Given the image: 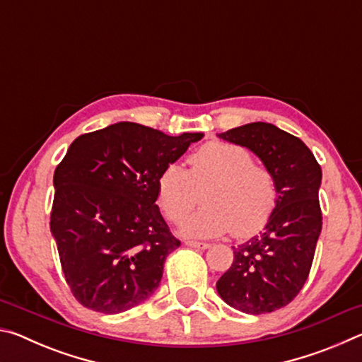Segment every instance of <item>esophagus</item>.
Here are the masks:
<instances>
[{
	"label": "esophagus",
	"instance_id": "1",
	"mask_svg": "<svg viewBox=\"0 0 362 362\" xmlns=\"http://www.w3.org/2000/svg\"><path fill=\"white\" fill-rule=\"evenodd\" d=\"M188 247H193V249H201V250H204V249H207L209 247V244L207 243H196V241H187L185 243Z\"/></svg>",
	"mask_w": 362,
	"mask_h": 362
}]
</instances>
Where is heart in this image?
I'll list each match as a JSON object with an SVG mask.
<instances>
[{
  "label": "heart",
  "instance_id": "heart-1",
  "mask_svg": "<svg viewBox=\"0 0 362 362\" xmlns=\"http://www.w3.org/2000/svg\"><path fill=\"white\" fill-rule=\"evenodd\" d=\"M188 166L169 164L156 183V201L170 222H180L198 201V189L206 188V206L183 220L182 236L204 240L233 231L244 238L268 222L278 201L276 182L246 148L206 144L189 155Z\"/></svg>",
  "mask_w": 362,
  "mask_h": 362
}]
</instances>
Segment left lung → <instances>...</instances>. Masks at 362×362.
Returning <instances> with one entry per match:
<instances>
[{
  "label": "left lung",
  "instance_id": "obj_1",
  "mask_svg": "<svg viewBox=\"0 0 362 362\" xmlns=\"http://www.w3.org/2000/svg\"><path fill=\"white\" fill-rule=\"evenodd\" d=\"M217 136L252 151L278 189L263 231L233 246L235 259L217 281V292L243 313H272L291 303L308 278L322 228L321 166L302 140L269 122H249Z\"/></svg>",
  "mask_w": 362,
  "mask_h": 362
}]
</instances>
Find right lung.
Wrapping results in <instances>:
<instances>
[{"instance_id":"add662e5","label":"right lung","mask_w":362,"mask_h":362,"mask_svg":"<svg viewBox=\"0 0 362 362\" xmlns=\"http://www.w3.org/2000/svg\"><path fill=\"white\" fill-rule=\"evenodd\" d=\"M203 137L121 121L73 140L54 173L51 233L86 308L122 313L158 289L180 246L156 206L158 177Z\"/></svg>"}]
</instances>
